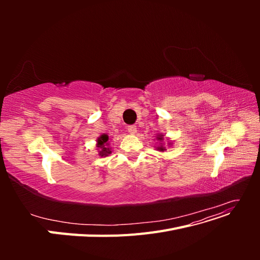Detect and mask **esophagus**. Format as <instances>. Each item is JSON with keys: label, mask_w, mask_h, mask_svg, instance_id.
Masks as SVG:
<instances>
[{"label": "esophagus", "mask_w": 260, "mask_h": 260, "mask_svg": "<svg viewBox=\"0 0 260 260\" xmlns=\"http://www.w3.org/2000/svg\"><path fill=\"white\" fill-rule=\"evenodd\" d=\"M128 132L130 133V135H136V133H137V127H136V125H129V127H128Z\"/></svg>", "instance_id": "1"}]
</instances>
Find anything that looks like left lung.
I'll return each instance as SVG.
<instances>
[{
  "instance_id": "8db88e82",
  "label": "left lung",
  "mask_w": 260,
  "mask_h": 260,
  "mask_svg": "<svg viewBox=\"0 0 260 260\" xmlns=\"http://www.w3.org/2000/svg\"><path fill=\"white\" fill-rule=\"evenodd\" d=\"M155 140L157 141V143H158V145H155L156 151L161 152V153L165 152V151H167V147L165 146L166 144H165L164 141H167V145H168L169 147L172 146V144H174V143L171 142V140H169V138H166V136L162 135V133H158V135L156 136Z\"/></svg>"
}]
</instances>
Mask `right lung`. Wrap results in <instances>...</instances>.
I'll list each match as a JSON object with an SVG mask.
<instances>
[{
  "mask_svg": "<svg viewBox=\"0 0 260 260\" xmlns=\"http://www.w3.org/2000/svg\"><path fill=\"white\" fill-rule=\"evenodd\" d=\"M109 139H108V136L106 135V133H103V135H101L98 139H96V149L99 152V155L101 157H106L108 156L109 154H112V147L109 146Z\"/></svg>",
  "mask_w": 260,
  "mask_h": 260,
  "instance_id": "right-lung-1",
  "label": "right lung"
}]
</instances>
